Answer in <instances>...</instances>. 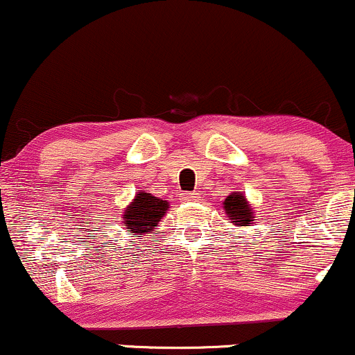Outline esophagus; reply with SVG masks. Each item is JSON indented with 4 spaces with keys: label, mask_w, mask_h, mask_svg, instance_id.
I'll use <instances>...</instances> for the list:
<instances>
[{
    "label": "esophagus",
    "mask_w": 355,
    "mask_h": 355,
    "mask_svg": "<svg viewBox=\"0 0 355 355\" xmlns=\"http://www.w3.org/2000/svg\"><path fill=\"white\" fill-rule=\"evenodd\" d=\"M183 202H195L198 198V193H195V191H187V193H183Z\"/></svg>",
    "instance_id": "esophagus-1"
}]
</instances>
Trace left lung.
Wrapping results in <instances>:
<instances>
[{
    "label": "left lung",
    "mask_w": 355,
    "mask_h": 355,
    "mask_svg": "<svg viewBox=\"0 0 355 355\" xmlns=\"http://www.w3.org/2000/svg\"><path fill=\"white\" fill-rule=\"evenodd\" d=\"M223 209H225L227 217H229L234 225L237 227H248V223L254 222V210L250 209L248 202L245 200L240 191L230 193L223 202Z\"/></svg>",
    "instance_id": "obj_1"
}]
</instances>
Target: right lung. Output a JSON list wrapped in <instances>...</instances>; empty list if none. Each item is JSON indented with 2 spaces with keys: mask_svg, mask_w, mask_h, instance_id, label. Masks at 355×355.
<instances>
[{
  "mask_svg": "<svg viewBox=\"0 0 355 355\" xmlns=\"http://www.w3.org/2000/svg\"><path fill=\"white\" fill-rule=\"evenodd\" d=\"M166 210H168V202L160 200L152 193L140 191L137 193L135 200L126 207L121 222L125 229L132 232L133 237H141L144 234H152Z\"/></svg>",
  "mask_w": 355,
  "mask_h": 355,
  "instance_id": "right-lung-1",
  "label": "right lung"
}]
</instances>
